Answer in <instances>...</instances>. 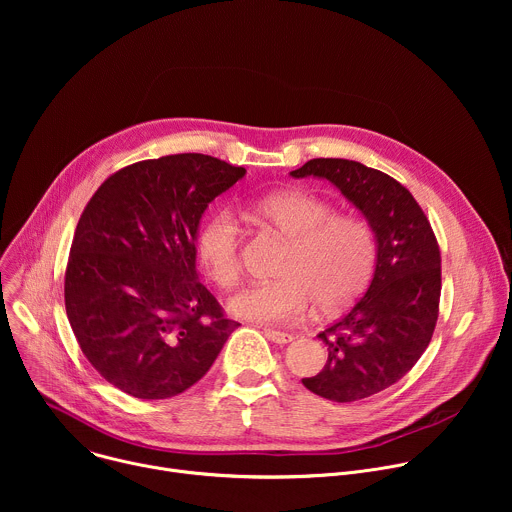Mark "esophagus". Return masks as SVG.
Returning <instances> with one entry per match:
<instances>
[{
	"mask_svg": "<svg viewBox=\"0 0 512 512\" xmlns=\"http://www.w3.org/2000/svg\"><path fill=\"white\" fill-rule=\"evenodd\" d=\"M263 332H265V336H267L271 342H275V344H287V342L294 340V336H291V334L279 332V330H273V328H265Z\"/></svg>",
	"mask_w": 512,
	"mask_h": 512,
	"instance_id": "1",
	"label": "esophagus"
}]
</instances>
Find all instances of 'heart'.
Instances as JSON below:
<instances>
[{
	"label": "heart",
	"mask_w": 512,
	"mask_h": 512,
	"mask_svg": "<svg viewBox=\"0 0 512 512\" xmlns=\"http://www.w3.org/2000/svg\"><path fill=\"white\" fill-rule=\"evenodd\" d=\"M257 223L289 243L277 281L245 287L229 302L233 316L259 324H285L306 316L314 304L322 316L352 306L369 287L379 245L373 227L356 214H336L322 196L287 190L263 196L249 208ZM243 235L231 210H216L196 235L206 275L233 289L243 275Z\"/></svg>",
	"instance_id": "heart-1"
}]
</instances>
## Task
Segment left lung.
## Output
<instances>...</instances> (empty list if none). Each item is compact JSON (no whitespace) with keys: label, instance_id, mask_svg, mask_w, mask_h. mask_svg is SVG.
<instances>
[{"label":"left lung","instance_id":"obj_1","mask_svg":"<svg viewBox=\"0 0 512 512\" xmlns=\"http://www.w3.org/2000/svg\"><path fill=\"white\" fill-rule=\"evenodd\" d=\"M291 176L330 180L377 235L367 294L320 332L328 360L316 377L302 379L306 389L336 403L367 399L403 379L433 336L442 294L440 245L411 192L381 170L316 158Z\"/></svg>","mask_w":512,"mask_h":512}]
</instances>
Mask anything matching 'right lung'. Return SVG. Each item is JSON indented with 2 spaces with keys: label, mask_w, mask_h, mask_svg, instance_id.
Wrapping results in <instances>:
<instances>
[{
  "label": "right lung",
  "mask_w": 512,
  "mask_h": 512,
  "mask_svg": "<svg viewBox=\"0 0 512 512\" xmlns=\"http://www.w3.org/2000/svg\"><path fill=\"white\" fill-rule=\"evenodd\" d=\"M243 176L212 156H164L111 174L85 206L64 306L83 354L119 391L184 393L239 326L196 279L194 241L208 202Z\"/></svg>",
  "instance_id": "right-lung-1"
}]
</instances>
